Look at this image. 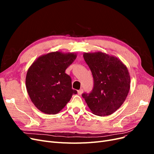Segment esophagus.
I'll return each mask as SVG.
<instances>
[{"label":"esophagus","instance_id":"34e87169","mask_svg":"<svg viewBox=\"0 0 154 154\" xmlns=\"http://www.w3.org/2000/svg\"><path fill=\"white\" fill-rule=\"evenodd\" d=\"M83 89H80V90H78V95H81L82 93H83Z\"/></svg>","mask_w":154,"mask_h":154}]
</instances>
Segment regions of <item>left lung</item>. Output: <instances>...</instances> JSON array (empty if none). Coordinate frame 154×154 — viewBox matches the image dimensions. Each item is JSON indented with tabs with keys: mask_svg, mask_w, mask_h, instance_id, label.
I'll return each mask as SVG.
<instances>
[{
	"mask_svg": "<svg viewBox=\"0 0 154 154\" xmlns=\"http://www.w3.org/2000/svg\"><path fill=\"white\" fill-rule=\"evenodd\" d=\"M83 56L94 78V88L82 97L94 114H113L123 105L130 88L127 66L117 57L101 51L84 53Z\"/></svg>",
	"mask_w": 154,
	"mask_h": 154,
	"instance_id": "1",
	"label": "left lung"
}]
</instances>
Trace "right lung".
I'll list each match as a JSON object with an SVG mask.
<instances>
[{"label":"right lung","instance_id":"add662e5","mask_svg":"<svg viewBox=\"0 0 154 154\" xmlns=\"http://www.w3.org/2000/svg\"><path fill=\"white\" fill-rule=\"evenodd\" d=\"M77 54L55 51L40 56L29 67L26 87L31 101L40 111L56 114L61 111L77 91L65 71Z\"/></svg>","mask_w":154,"mask_h":154}]
</instances>
